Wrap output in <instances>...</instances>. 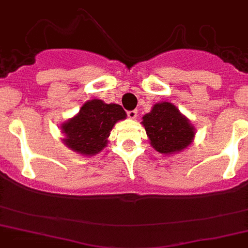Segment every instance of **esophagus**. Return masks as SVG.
<instances>
[{
	"label": "esophagus",
	"instance_id": "obj_1",
	"mask_svg": "<svg viewBox=\"0 0 248 248\" xmlns=\"http://www.w3.org/2000/svg\"><path fill=\"white\" fill-rule=\"evenodd\" d=\"M128 117L130 119H136V117H138V110H129Z\"/></svg>",
	"mask_w": 248,
	"mask_h": 248
}]
</instances>
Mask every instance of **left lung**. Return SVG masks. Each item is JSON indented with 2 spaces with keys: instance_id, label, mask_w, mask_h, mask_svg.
<instances>
[{
  "instance_id": "left-lung-1",
  "label": "left lung",
  "mask_w": 248,
  "mask_h": 248,
  "mask_svg": "<svg viewBox=\"0 0 248 248\" xmlns=\"http://www.w3.org/2000/svg\"><path fill=\"white\" fill-rule=\"evenodd\" d=\"M141 124L151 146L162 155L183 152L193 142L196 135V129L188 118L167 101L155 103L151 112L143 115Z\"/></svg>"
}]
</instances>
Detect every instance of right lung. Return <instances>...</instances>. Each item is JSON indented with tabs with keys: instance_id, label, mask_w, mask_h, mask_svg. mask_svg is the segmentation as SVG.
<instances>
[{
	"instance_id": "obj_1",
	"label": "right lung",
	"mask_w": 248,
	"mask_h": 248,
	"mask_svg": "<svg viewBox=\"0 0 248 248\" xmlns=\"http://www.w3.org/2000/svg\"><path fill=\"white\" fill-rule=\"evenodd\" d=\"M126 119L125 110L117 103L107 105L93 98L81 106L79 113L61 124L63 143L81 155H95L107 147L115 123Z\"/></svg>"
}]
</instances>
